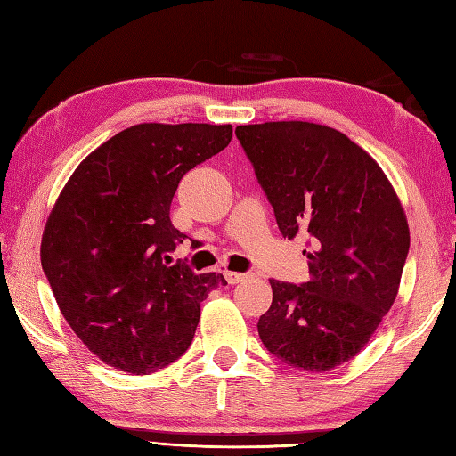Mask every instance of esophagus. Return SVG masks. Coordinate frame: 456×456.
Listing matches in <instances>:
<instances>
[{
    "label": "esophagus",
    "instance_id": "esophagus-1",
    "mask_svg": "<svg viewBox=\"0 0 456 456\" xmlns=\"http://www.w3.org/2000/svg\"><path fill=\"white\" fill-rule=\"evenodd\" d=\"M248 273H233V270H225V278L229 284H239V282H245L248 278Z\"/></svg>",
    "mask_w": 456,
    "mask_h": 456
}]
</instances>
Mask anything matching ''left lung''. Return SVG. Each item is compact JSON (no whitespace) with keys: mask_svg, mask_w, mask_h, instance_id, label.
I'll list each match as a JSON object with an SVG mask.
<instances>
[{"mask_svg":"<svg viewBox=\"0 0 456 456\" xmlns=\"http://www.w3.org/2000/svg\"><path fill=\"white\" fill-rule=\"evenodd\" d=\"M235 134L280 233L312 237L309 280H270L258 335L288 366L327 372L362 351L398 296L410 250L400 198L370 154L327 125L268 121Z\"/></svg>","mask_w":456,"mask_h":456,"instance_id":"8db88e82","label":"left lung"}]
</instances>
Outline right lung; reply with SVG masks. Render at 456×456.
<instances>
[{
    "label": "right lung",
    "mask_w": 456,
    "mask_h": 456,
    "mask_svg": "<svg viewBox=\"0 0 456 456\" xmlns=\"http://www.w3.org/2000/svg\"><path fill=\"white\" fill-rule=\"evenodd\" d=\"M231 125L141 123L86 157L46 219L41 265L80 341L105 364L149 374L180 358L217 273L172 265L186 235L170 203L183 174L231 142Z\"/></svg>",
    "instance_id": "1"
}]
</instances>
